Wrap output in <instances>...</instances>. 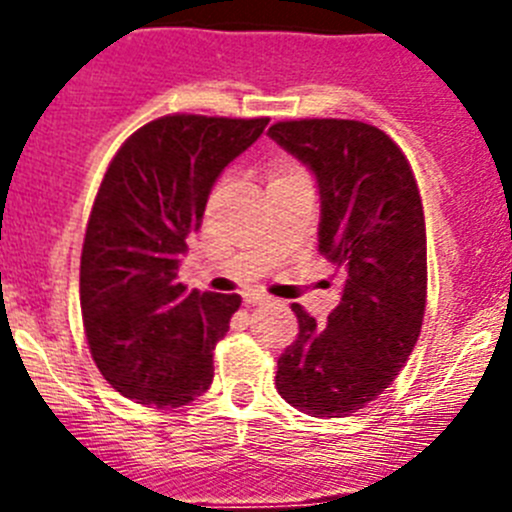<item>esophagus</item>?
Wrapping results in <instances>:
<instances>
[{"instance_id": "1", "label": "esophagus", "mask_w": 512, "mask_h": 512, "mask_svg": "<svg viewBox=\"0 0 512 512\" xmlns=\"http://www.w3.org/2000/svg\"><path fill=\"white\" fill-rule=\"evenodd\" d=\"M243 302L246 305H264V302H269V297L259 295V292H248V295H243Z\"/></svg>"}]
</instances>
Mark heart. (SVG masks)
Returning a JSON list of instances; mask_svg holds the SVG:
<instances>
[{
  "instance_id": "obj_1",
  "label": "heart",
  "mask_w": 512,
  "mask_h": 512,
  "mask_svg": "<svg viewBox=\"0 0 512 512\" xmlns=\"http://www.w3.org/2000/svg\"><path fill=\"white\" fill-rule=\"evenodd\" d=\"M279 176H289V174H279ZM279 176H277V179H279Z\"/></svg>"
}]
</instances>
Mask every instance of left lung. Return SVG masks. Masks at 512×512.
I'll list each match as a JSON object with an SVG mask.
<instances>
[{"label": "left lung", "instance_id": "8db88e82", "mask_svg": "<svg viewBox=\"0 0 512 512\" xmlns=\"http://www.w3.org/2000/svg\"><path fill=\"white\" fill-rule=\"evenodd\" d=\"M269 138L320 194L318 251L343 271L341 300L279 356L277 390L312 418H346L382 395L413 354L425 312V220L408 158L374 125L292 120Z\"/></svg>", "mask_w": 512, "mask_h": 512}]
</instances>
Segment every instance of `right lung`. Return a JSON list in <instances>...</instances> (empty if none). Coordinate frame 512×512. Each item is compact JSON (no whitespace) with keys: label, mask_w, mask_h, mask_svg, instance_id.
Listing matches in <instances>:
<instances>
[{"label":"right lung","mask_w":512,"mask_h":512,"mask_svg":"<svg viewBox=\"0 0 512 512\" xmlns=\"http://www.w3.org/2000/svg\"><path fill=\"white\" fill-rule=\"evenodd\" d=\"M266 125L169 115L112 158L87 225L79 292L94 364L128 400L179 408L210 390L212 348L241 297L189 292L176 277L212 187Z\"/></svg>","instance_id":"obj_1"}]
</instances>
